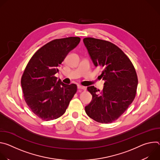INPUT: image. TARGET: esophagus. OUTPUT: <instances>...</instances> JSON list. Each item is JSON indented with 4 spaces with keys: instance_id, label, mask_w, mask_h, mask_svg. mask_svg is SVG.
I'll use <instances>...</instances> for the list:
<instances>
[{
    "instance_id": "esophagus-1",
    "label": "esophagus",
    "mask_w": 160,
    "mask_h": 160,
    "mask_svg": "<svg viewBox=\"0 0 160 160\" xmlns=\"http://www.w3.org/2000/svg\"><path fill=\"white\" fill-rule=\"evenodd\" d=\"M77 87H78V89L86 90V88H85V87H83V86H82V85H77Z\"/></svg>"
}]
</instances>
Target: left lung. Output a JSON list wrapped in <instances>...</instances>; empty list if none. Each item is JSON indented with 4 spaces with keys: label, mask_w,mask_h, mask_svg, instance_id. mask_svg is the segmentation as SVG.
I'll use <instances>...</instances> for the list:
<instances>
[{
    "label": "left lung",
    "mask_w": 160,
    "mask_h": 160,
    "mask_svg": "<svg viewBox=\"0 0 160 160\" xmlns=\"http://www.w3.org/2000/svg\"><path fill=\"white\" fill-rule=\"evenodd\" d=\"M94 66L103 70L101 78L104 80L102 92L90 86L91 102L85 107L87 115L94 120L109 123L118 119L133 101L138 79L129 58L117 45L94 38L83 40Z\"/></svg>",
    "instance_id": "8db88e82"
}]
</instances>
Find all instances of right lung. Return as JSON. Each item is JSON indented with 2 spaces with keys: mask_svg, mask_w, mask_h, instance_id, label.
<instances>
[{
  "mask_svg": "<svg viewBox=\"0 0 160 160\" xmlns=\"http://www.w3.org/2000/svg\"><path fill=\"white\" fill-rule=\"evenodd\" d=\"M80 41V38L71 37L45 44L32 57L22 74L21 84L25 100L43 120L49 121L62 116L77 92L75 84H65L54 75Z\"/></svg>",
  "mask_w": 160,
  "mask_h": 160,
  "instance_id": "right-lung-1",
  "label": "right lung"
}]
</instances>
